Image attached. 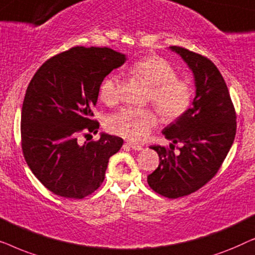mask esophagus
I'll return each instance as SVG.
<instances>
[{
  "label": "esophagus",
  "mask_w": 255,
  "mask_h": 255,
  "mask_svg": "<svg viewBox=\"0 0 255 255\" xmlns=\"http://www.w3.org/2000/svg\"><path fill=\"white\" fill-rule=\"evenodd\" d=\"M127 145L128 146V147H131L132 149H134V151H141L142 148V146L141 145H138V144H134V142H130V141H128L127 142Z\"/></svg>",
  "instance_id": "esophagus-1"
}]
</instances>
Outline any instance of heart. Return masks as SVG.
<instances>
[{"label": "heart", "instance_id": "heart-1", "mask_svg": "<svg viewBox=\"0 0 255 255\" xmlns=\"http://www.w3.org/2000/svg\"><path fill=\"white\" fill-rule=\"evenodd\" d=\"M131 73L151 87L148 100L165 121H174L189 109L193 88L184 80L176 79V69L158 55L142 58L131 67ZM100 99L113 106L118 101V76L108 75L100 87ZM158 123L151 109L124 108L109 118L108 127L115 134L131 141H141Z\"/></svg>", "mask_w": 255, "mask_h": 255}]
</instances>
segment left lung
<instances>
[{
	"mask_svg": "<svg viewBox=\"0 0 255 255\" xmlns=\"http://www.w3.org/2000/svg\"><path fill=\"white\" fill-rule=\"evenodd\" d=\"M194 75L193 107L162 130L172 142L151 146L159 167L147 176L149 187L168 198L187 196L208 183L218 172L236 135V111L228 87L214 62L187 48L170 46ZM174 143H182L179 155Z\"/></svg>",
	"mask_w": 255,
	"mask_h": 255,
	"instance_id": "8db88e82",
	"label": "left lung"
}]
</instances>
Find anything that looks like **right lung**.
<instances>
[{"label": "right lung", "mask_w": 255, "mask_h": 255, "mask_svg": "<svg viewBox=\"0 0 255 255\" xmlns=\"http://www.w3.org/2000/svg\"><path fill=\"white\" fill-rule=\"evenodd\" d=\"M125 60L109 47L76 46L45 61L27 86L20 116L23 154L34 176L58 196L94 193L109 158L123 145L104 132L97 141L79 144L78 134L97 133L93 110L101 83Z\"/></svg>", "instance_id": "obj_1"}]
</instances>
